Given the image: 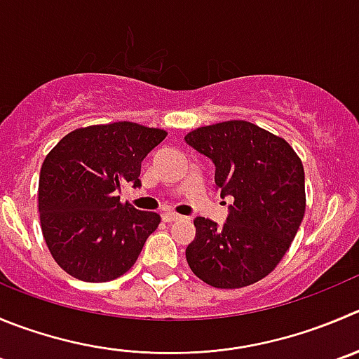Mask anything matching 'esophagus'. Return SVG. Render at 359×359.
Masks as SVG:
<instances>
[{
    "instance_id": "esophagus-1",
    "label": "esophagus",
    "mask_w": 359,
    "mask_h": 359,
    "mask_svg": "<svg viewBox=\"0 0 359 359\" xmlns=\"http://www.w3.org/2000/svg\"><path fill=\"white\" fill-rule=\"evenodd\" d=\"M162 218H163V222H176V220H180V218H183V217H182V215L172 213V211H165V213H162Z\"/></svg>"
}]
</instances>
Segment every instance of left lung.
Wrapping results in <instances>:
<instances>
[{"mask_svg": "<svg viewBox=\"0 0 359 359\" xmlns=\"http://www.w3.org/2000/svg\"><path fill=\"white\" fill-rule=\"evenodd\" d=\"M185 142L215 165L222 199L233 197L224 224L197 217L187 262L203 282L245 287L275 269L305 215V170L294 149L248 121L201 126Z\"/></svg>", "mask_w": 359, "mask_h": 359, "instance_id": "obj_1", "label": "left lung"}]
</instances>
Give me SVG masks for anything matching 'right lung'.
Segmentation results:
<instances>
[{
    "instance_id": "add662e5",
    "label": "right lung",
    "mask_w": 359,
    "mask_h": 359,
    "mask_svg": "<svg viewBox=\"0 0 359 359\" xmlns=\"http://www.w3.org/2000/svg\"><path fill=\"white\" fill-rule=\"evenodd\" d=\"M167 132L118 121L65 135L39 180L42 233L54 261L84 282H109L134 266L160 217L119 201L141 187V162Z\"/></svg>"
}]
</instances>
